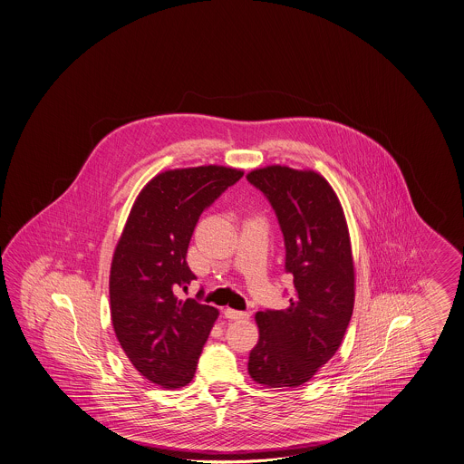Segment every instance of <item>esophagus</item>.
<instances>
[{"label": "esophagus", "instance_id": "obj_1", "mask_svg": "<svg viewBox=\"0 0 464 464\" xmlns=\"http://www.w3.org/2000/svg\"><path fill=\"white\" fill-rule=\"evenodd\" d=\"M224 315L227 318H230V320H249V317H251L247 312H238V310H234V308H226Z\"/></svg>", "mask_w": 464, "mask_h": 464}]
</instances>
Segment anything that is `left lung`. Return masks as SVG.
Listing matches in <instances>:
<instances>
[{
  "label": "left lung",
  "mask_w": 464,
  "mask_h": 464,
  "mask_svg": "<svg viewBox=\"0 0 464 464\" xmlns=\"http://www.w3.org/2000/svg\"><path fill=\"white\" fill-rule=\"evenodd\" d=\"M278 217L293 296L256 314L259 341L247 370L267 388L306 383L337 353L354 308V261L343 205L324 176L266 166L247 174Z\"/></svg>",
  "instance_id": "1"
}]
</instances>
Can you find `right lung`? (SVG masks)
<instances>
[{
  "mask_svg": "<svg viewBox=\"0 0 464 464\" xmlns=\"http://www.w3.org/2000/svg\"><path fill=\"white\" fill-rule=\"evenodd\" d=\"M244 171L226 166L169 169L135 198L113 252L110 310L113 331L133 368L162 388L193 380L218 310L179 298L197 279L186 252L199 215Z\"/></svg>",
  "mask_w": 464,
  "mask_h": 464,
  "instance_id": "right-lung-1",
  "label": "right lung"
}]
</instances>
